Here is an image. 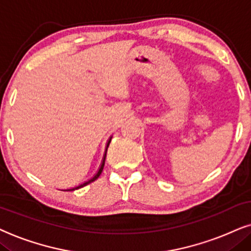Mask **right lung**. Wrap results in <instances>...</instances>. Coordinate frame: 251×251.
<instances>
[{
	"label": "right lung",
	"instance_id": "1",
	"mask_svg": "<svg viewBox=\"0 0 251 251\" xmlns=\"http://www.w3.org/2000/svg\"><path fill=\"white\" fill-rule=\"evenodd\" d=\"M110 142H111V138L109 139V141H108V143H106V148H105V152H104V156H103V160H102V163H101V166H100V169H99V171H98V173H96V175L93 176L92 179H89L88 181H86V182H83V183H81V185H79V186H76V187H75V188H71V189H66V190H75V189H79V188H81V187H83V186H86V185H88V183H91V182H93V181H95L96 179L99 178L100 176H101V173H102V171H103V168H104V163H105V157H106V150H108V147H109V145H110Z\"/></svg>",
	"mask_w": 251,
	"mask_h": 251
}]
</instances>
